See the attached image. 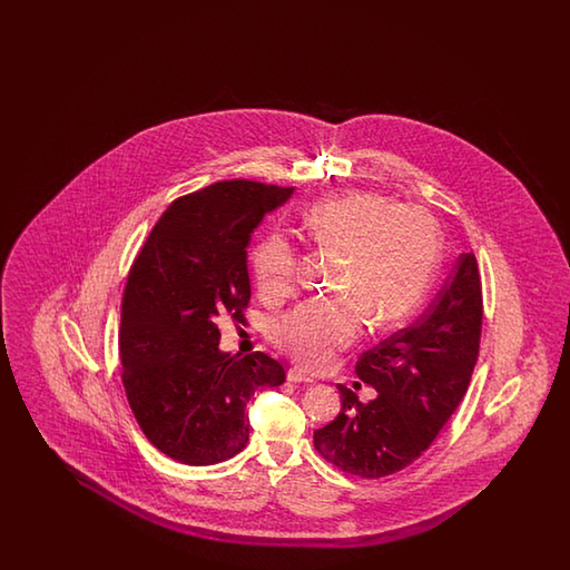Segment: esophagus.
<instances>
[{
	"mask_svg": "<svg viewBox=\"0 0 570 570\" xmlns=\"http://www.w3.org/2000/svg\"><path fill=\"white\" fill-rule=\"evenodd\" d=\"M287 381L289 383H314V379L309 375H305L302 368H297V366H293L287 371Z\"/></svg>",
	"mask_w": 570,
	"mask_h": 570,
	"instance_id": "esophagus-1",
	"label": "esophagus"
}]
</instances>
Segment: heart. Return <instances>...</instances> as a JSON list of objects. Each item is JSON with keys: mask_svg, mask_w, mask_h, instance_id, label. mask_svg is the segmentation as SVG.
<instances>
[{"mask_svg": "<svg viewBox=\"0 0 570 570\" xmlns=\"http://www.w3.org/2000/svg\"><path fill=\"white\" fill-rule=\"evenodd\" d=\"M303 228L320 248L344 258L334 302H307L281 317L273 338L309 371H322L351 346L364 315L376 327L401 326L417 309L440 261L436 219L387 195L348 191L317 202L303 214ZM253 275L267 302L289 295L295 250L285 234L271 232L256 244Z\"/></svg>", "mask_w": 570, "mask_h": 570, "instance_id": "1", "label": "heart"}]
</instances>
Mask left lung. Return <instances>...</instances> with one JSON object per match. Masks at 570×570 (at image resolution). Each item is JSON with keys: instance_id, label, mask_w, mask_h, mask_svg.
I'll return each mask as SVG.
<instances>
[{"instance_id": "1", "label": "left lung", "mask_w": 570, "mask_h": 570, "mask_svg": "<svg viewBox=\"0 0 570 570\" xmlns=\"http://www.w3.org/2000/svg\"><path fill=\"white\" fill-rule=\"evenodd\" d=\"M483 295L473 253L459 256L436 299L412 326L363 352L358 379L375 389L363 403L338 385L342 407L315 430L314 446L344 473L379 479L424 452L459 407L473 375Z\"/></svg>"}]
</instances>
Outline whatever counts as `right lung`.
I'll list each match as a JSON object with an SVG mask.
<instances>
[{"instance_id":"right-lung-1","label":"right lung","mask_w":570,"mask_h":570,"mask_svg":"<svg viewBox=\"0 0 570 570\" xmlns=\"http://www.w3.org/2000/svg\"><path fill=\"white\" fill-rule=\"evenodd\" d=\"M293 191L222 181L179 197L134 261L121 302V381L145 436L173 461L206 466L238 454L253 395L285 381L265 352L219 351L216 322H243L250 234Z\"/></svg>"}]
</instances>
